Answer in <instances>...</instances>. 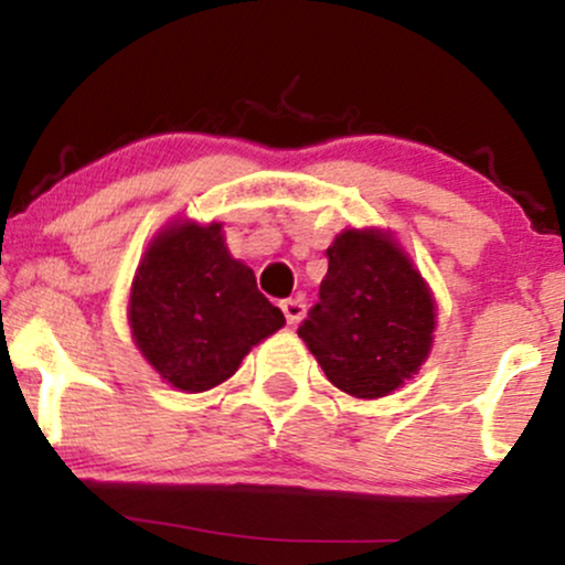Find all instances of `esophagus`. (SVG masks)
<instances>
[{
	"instance_id": "1",
	"label": "esophagus",
	"mask_w": 565,
	"mask_h": 565,
	"mask_svg": "<svg viewBox=\"0 0 565 565\" xmlns=\"http://www.w3.org/2000/svg\"><path fill=\"white\" fill-rule=\"evenodd\" d=\"M281 310H284V316H287V323L297 327L305 316V302L300 300V297H289V300H281Z\"/></svg>"
}]
</instances>
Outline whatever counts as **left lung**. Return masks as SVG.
Returning a JSON list of instances; mask_svg holds the SVG:
<instances>
[{
    "label": "left lung",
    "instance_id": "obj_1",
    "mask_svg": "<svg viewBox=\"0 0 565 565\" xmlns=\"http://www.w3.org/2000/svg\"><path fill=\"white\" fill-rule=\"evenodd\" d=\"M327 257L319 302L297 334L334 387L355 398L393 393L430 353V289L401 246L380 231H342Z\"/></svg>",
    "mask_w": 565,
    "mask_h": 565
}]
</instances>
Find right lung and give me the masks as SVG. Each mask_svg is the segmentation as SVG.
<instances>
[{"mask_svg":"<svg viewBox=\"0 0 565 565\" xmlns=\"http://www.w3.org/2000/svg\"><path fill=\"white\" fill-rule=\"evenodd\" d=\"M129 327L146 361L185 393L220 385L252 345L284 327L223 225L174 223L153 238L129 289Z\"/></svg>","mask_w":565,"mask_h":565,"instance_id":"obj_1","label":"right lung"}]
</instances>
